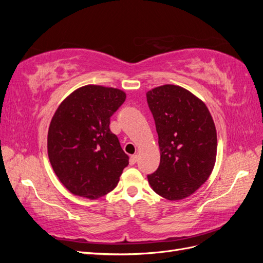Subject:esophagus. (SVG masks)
<instances>
[{"mask_svg": "<svg viewBox=\"0 0 263 263\" xmlns=\"http://www.w3.org/2000/svg\"><path fill=\"white\" fill-rule=\"evenodd\" d=\"M137 159H138L137 155H133V156H130V159H129V163H130V165H134L135 163H136V162H137Z\"/></svg>", "mask_w": 263, "mask_h": 263, "instance_id": "34e87169", "label": "esophagus"}]
</instances>
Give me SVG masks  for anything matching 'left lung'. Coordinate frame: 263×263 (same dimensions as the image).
I'll use <instances>...</instances> for the list:
<instances>
[{"label": "left lung", "mask_w": 263, "mask_h": 263, "mask_svg": "<svg viewBox=\"0 0 263 263\" xmlns=\"http://www.w3.org/2000/svg\"><path fill=\"white\" fill-rule=\"evenodd\" d=\"M160 164L148 176L150 186L169 201L193 194L214 169L217 135L205 103L184 87L165 84L147 92Z\"/></svg>", "instance_id": "1"}]
</instances>
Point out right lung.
<instances>
[{
	"label": "right lung",
	"mask_w": 263,
	"mask_h": 263,
	"mask_svg": "<svg viewBox=\"0 0 263 263\" xmlns=\"http://www.w3.org/2000/svg\"><path fill=\"white\" fill-rule=\"evenodd\" d=\"M126 100L114 87L89 84L62 101L49 125L47 148L52 169L71 193L95 200L114 190L127 156L109 119Z\"/></svg>",
	"instance_id": "add662e5"
}]
</instances>
